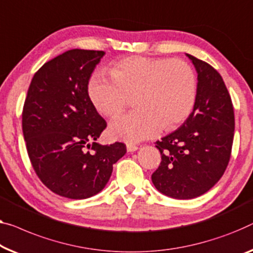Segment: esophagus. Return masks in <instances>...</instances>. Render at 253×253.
Masks as SVG:
<instances>
[{"label":"esophagus","instance_id":"1","mask_svg":"<svg viewBox=\"0 0 253 253\" xmlns=\"http://www.w3.org/2000/svg\"><path fill=\"white\" fill-rule=\"evenodd\" d=\"M126 148H127L128 152H135V151L138 150V146H137V145L130 144V143H128V144L126 145Z\"/></svg>","mask_w":253,"mask_h":253}]
</instances>
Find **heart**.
<instances>
[{"instance_id": "b5f03b06", "label": "heart", "mask_w": 253, "mask_h": 253, "mask_svg": "<svg viewBox=\"0 0 253 253\" xmlns=\"http://www.w3.org/2000/svg\"><path fill=\"white\" fill-rule=\"evenodd\" d=\"M111 77L97 70L87 90L96 110L105 117L119 115L134 95L137 109L112 120L109 135L129 143L156 136L182 124L197 100L194 71L182 60L128 56L115 62Z\"/></svg>"}]
</instances>
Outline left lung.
<instances>
[{"label":"left lung","mask_w":253,"mask_h":253,"mask_svg":"<svg viewBox=\"0 0 253 253\" xmlns=\"http://www.w3.org/2000/svg\"><path fill=\"white\" fill-rule=\"evenodd\" d=\"M198 74L193 111L178 129L157 142L161 153L153 185L172 199L187 200L208 192L224 175L234 138V110L219 73L187 54Z\"/></svg>","instance_id":"1"}]
</instances>
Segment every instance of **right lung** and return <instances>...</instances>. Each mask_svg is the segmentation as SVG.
<instances>
[{
    "instance_id": "add662e5",
    "label": "right lung",
    "mask_w": 253,
    "mask_h": 253,
    "mask_svg": "<svg viewBox=\"0 0 253 253\" xmlns=\"http://www.w3.org/2000/svg\"><path fill=\"white\" fill-rule=\"evenodd\" d=\"M103 51L74 48L34 75L22 111V131L33 168L60 197L82 200L100 193L126 145L95 141L107 127L87 85ZM90 148L92 151L87 149Z\"/></svg>"
}]
</instances>
